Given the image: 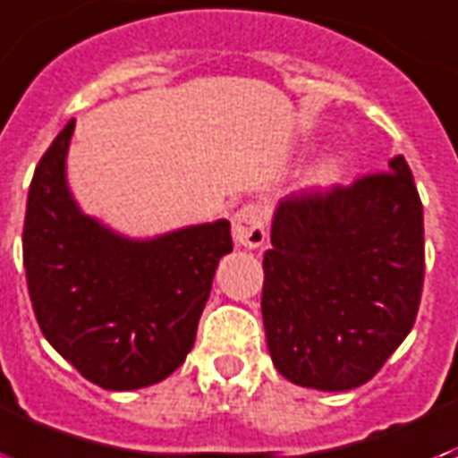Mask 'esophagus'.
Wrapping results in <instances>:
<instances>
[{
  "label": "esophagus",
  "mask_w": 458,
  "mask_h": 458,
  "mask_svg": "<svg viewBox=\"0 0 458 458\" xmlns=\"http://www.w3.org/2000/svg\"><path fill=\"white\" fill-rule=\"evenodd\" d=\"M233 235L240 247L257 250L267 240V216L261 211V206L247 204L233 216Z\"/></svg>",
  "instance_id": "obj_1"
}]
</instances>
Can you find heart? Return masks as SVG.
Wrapping results in <instances>:
<instances>
[{
  "mask_svg": "<svg viewBox=\"0 0 458 458\" xmlns=\"http://www.w3.org/2000/svg\"><path fill=\"white\" fill-rule=\"evenodd\" d=\"M336 173H338V167L334 165V163H324V165H319L317 170H314L312 177H314V182L327 184V182H331L334 177H336Z\"/></svg>",
  "mask_w": 458,
  "mask_h": 458,
  "instance_id": "b5f03b06",
  "label": "heart"
}]
</instances>
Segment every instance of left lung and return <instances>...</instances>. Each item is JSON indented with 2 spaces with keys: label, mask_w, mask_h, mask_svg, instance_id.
<instances>
[{
  "label": "left lung",
  "mask_w": 458,
  "mask_h": 458,
  "mask_svg": "<svg viewBox=\"0 0 458 458\" xmlns=\"http://www.w3.org/2000/svg\"><path fill=\"white\" fill-rule=\"evenodd\" d=\"M351 184L288 194L264 252L261 317L276 369L348 392L413 329L425 278L423 204L403 156Z\"/></svg>",
  "instance_id": "8db88e82"
}]
</instances>
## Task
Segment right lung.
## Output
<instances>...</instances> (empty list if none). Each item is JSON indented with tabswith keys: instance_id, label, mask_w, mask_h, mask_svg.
Here are the masks:
<instances>
[{
	"instance_id": "right-lung-1",
	"label": "right lung",
	"mask_w": 458,
	"mask_h": 458,
	"mask_svg": "<svg viewBox=\"0 0 458 458\" xmlns=\"http://www.w3.org/2000/svg\"><path fill=\"white\" fill-rule=\"evenodd\" d=\"M69 122L28 191L23 267L43 336L89 382L129 392L163 382L187 358L230 223L127 240L79 211L66 190Z\"/></svg>"
}]
</instances>
